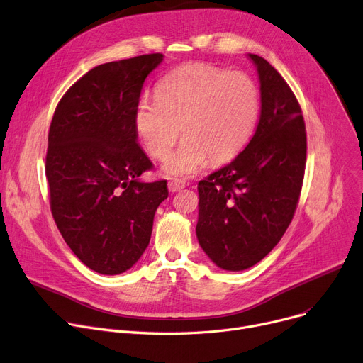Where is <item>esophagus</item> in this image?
<instances>
[{"label": "esophagus", "instance_id": "34e87169", "mask_svg": "<svg viewBox=\"0 0 363 363\" xmlns=\"http://www.w3.org/2000/svg\"><path fill=\"white\" fill-rule=\"evenodd\" d=\"M184 186H186V183H184L183 180H180V179H174V180H172V182H168V190H169V191H179V190H182Z\"/></svg>", "mask_w": 363, "mask_h": 363}]
</instances>
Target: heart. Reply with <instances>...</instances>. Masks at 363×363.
<instances>
[{"label":"heart","instance_id":"heart-1","mask_svg":"<svg viewBox=\"0 0 363 363\" xmlns=\"http://www.w3.org/2000/svg\"><path fill=\"white\" fill-rule=\"evenodd\" d=\"M259 114L255 82L242 72L191 62L168 73L157 86V99L142 98L135 129L146 152L161 160L184 135L162 169L168 177H189L209 158L224 162L250 139Z\"/></svg>","mask_w":363,"mask_h":363}]
</instances>
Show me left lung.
Masks as SVG:
<instances>
[{"mask_svg": "<svg viewBox=\"0 0 363 363\" xmlns=\"http://www.w3.org/2000/svg\"><path fill=\"white\" fill-rule=\"evenodd\" d=\"M261 83V116L249 145L198 184L196 236L211 261L242 271L280 242L299 202L306 132L301 105L281 74L249 54Z\"/></svg>", "mask_w": 363, "mask_h": 363, "instance_id": "8db88e82", "label": "left lung"}]
</instances>
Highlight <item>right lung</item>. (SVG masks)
Returning a JSON list of instances; mask_svg holds the SVG:
<instances>
[{
    "label": "right lung",
    "instance_id": "obj_1",
    "mask_svg": "<svg viewBox=\"0 0 363 363\" xmlns=\"http://www.w3.org/2000/svg\"><path fill=\"white\" fill-rule=\"evenodd\" d=\"M162 60L145 54L96 66L64 94L50 125L45 174L54 221L76 257L104 275L139 261L168 196L167 180H139L152 162L135 129L145 79Z\"/></svg>",
    "mask_w": 363,
    "mask_h": 363
}]
</instances>
